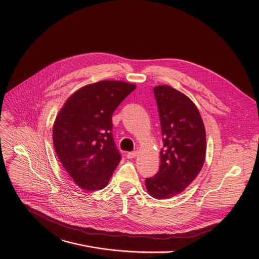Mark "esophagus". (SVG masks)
I'll return each mask as SVG.
<instances>
[{"mask_svg":"<svg viewBox=\"0 0 259 259\" xmlns=\"http://www.w3.org/2000/svg\"><path fill=\"white\" fill-rule=\"evenodd\" d=\"M137 155H138V152H137V151H134V152H129V153L127 154V157H128L129 159H133V158L137 157Z\"/></svg>","mask_w":259,"mask_h":259,"instance_id":"esophagus-1","label":"esophagus"}]
</instances>
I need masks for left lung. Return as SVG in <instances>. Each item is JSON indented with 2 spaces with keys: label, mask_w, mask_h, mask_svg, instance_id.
Masks as SVG:
<instances>
[{
  "label": "left lung",
  "mask_w": 259,
  "mask_h": 259,
  "mask_svg": "<svg viewBox=\"0 0 259 259\" xmlns=\"http://www.w3.org/2000/svg\"><path fill=\"white\" fill-rule=\"evenodd\" d=\"M163 149L156 176L146 179L148 193L169 199L182 193L200 172L206 154L205 128L193 101L166 84L154 88Z\"/></svg>",
  "instance_id": "left-lung-1"
}]
</instances>
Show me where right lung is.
I'll return each instance as SVG.
<instances>
[{
	"instance_id": "add662e5",
	"label": "right lung",
	"mask_w": 259,
	"mask_h": 259,
	"mask_svg": "<svg viewBox=\"0 0 259 259\" xmlns=\"http://www.w3.org/2000/svg\"><path fill=\"white\" fill-rule=\"evenodd\" d=\"M136 84L101 80L87 84L70 96L53 127L57 156L74 184L84 191L105 188L121 155L111 134V115Z\"/></svg>"
}]
</instances>
